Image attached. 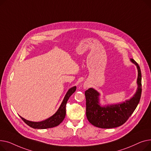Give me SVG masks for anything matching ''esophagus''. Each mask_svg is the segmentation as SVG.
<instances>
[{
	"label": "esophagus",
	"instance_id": "esophagus-1",
	"mask_svg": "<svg viewBox=\"0 0 151 151\" xmlns=\"http://www.w3.org/2000/svg\"><path fill=\"white\" fill-rule=\"evenodd\" d=\"M86 85H84V88H86Z\"/></svg>",
	"mask_w": 151,
	"mask_h": 151
}]
</instances>
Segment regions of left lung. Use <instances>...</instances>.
<instances>
[{"label":"left lung","mask_w":151,"mask_h":151,"mask_svg":"<svg viewBox=\"0 0 151 151\" xmlns=\"http://www.w3.org/2000/svg\"><path fill=\"white\" fill-rule=\"evenodd\" d=\"M138 69V88L136 93L126 102L114 105L101 107L99 103V94L93 88H89L85 92L86 97V115L88 120L93 126L102 128L111 129L119 127L124 124L136 109L141 95V73L138 64L130 60Z\"/></svg>","instance_id":"obj_1"}]
</instances>
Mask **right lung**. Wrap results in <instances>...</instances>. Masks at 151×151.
<instances>
[{"instance_id": "right-lung-1", "label": "right lung", "mask_w": 151, "mask_h": 151, "mask_svg": "<svg viewBox=\"0 0 151 151\" xmlns=\"http://www.w3.org/2000/svg\"><path fill=\"white\" fill-rule=\"evenodd\" d=\"M76 90V86H73L70 88L67 92L65 98L62 102L60 108L57 111L50 117L49 118L41 122H32L28 120H26L24 118H21L24 122L27 124L29 126L33 129H49L54 127L58 126L63 121L66 116V105L69 98V97L71 96Z\"/></svg>"}]
</instances>
